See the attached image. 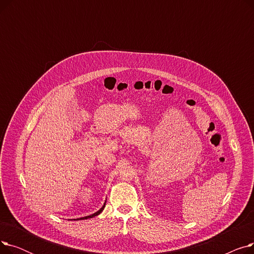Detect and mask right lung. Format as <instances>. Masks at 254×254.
Here are the masks:
<instances>
[{
  "mask_svg": "<svg viewBox=\"0 0 254 254\" xmlns=\"http://www.w3.org/2000/svg\"><path fill=\"white\" fill-rule=\"evenodd\" d=\"M105 205H106V202L104 203V205L102 206V208H101L99 211H97L96 213H93V214H91V215H87V216H84V217H80V218H77V219H73V220H84V219H88V218L96 217V216H98L99 214H101L102 211H103V210H104V208H105Z\"/></svg>",
  "mask_w": 254,
  "mask_h": 254,
  "instance_id": "1",
  "label": "right lung"
}]
</instances>
